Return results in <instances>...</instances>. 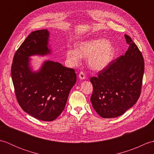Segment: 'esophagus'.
I'll list each match as a JSON object with an SVG mask.
<instances>
[{
    "label": "esophagus",
    "mask_w": 154,
    "mask_h": 154,
    "mask_svg": "<svg viewBox=\"0 0 154 154\" xmlns=\"http://www.w3.org/2000/svg\"><path fill=\"white\" fill-rule=\"evenodd\" d=\"M79 78L81 80L85 79V75L84 72H83V71L80 72L79 74Z\"/></svg>",
    "instance_id": "esophagus-1"
}]
</instances>
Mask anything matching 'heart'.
<instances>
[{"label":"heart","instance_id":"b5f03b06","mask_svg":"<svg viewBox=\"0 0 154 154\" xmlns=\"http://www.w3.org/2000/svg\"><path fill=\"white\" fill-rule=\"evenodd\" d=\"M114 45L105 39L99 38L78 44L75 48H68L66 57L69 63L75 66L81 57H88V65L94 71H101L109 65L115 56Z\"/></svg>","mask_w":154,"mask_h":154}]
</instances>
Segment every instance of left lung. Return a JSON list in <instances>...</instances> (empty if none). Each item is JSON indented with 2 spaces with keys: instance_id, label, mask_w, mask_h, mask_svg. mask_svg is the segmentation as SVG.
I'll list each match as a JSON object with an SVG mask.
<instances>
[{
  "instance_id": "left-lung-1",
  "label": "left lung",
  "mask_w": 154,
  "mask_h": 154,
  "mask_svg": "<svg viewBox=\"0 0 154 154\" xmlns=\"http://www.w3.org/2000/svg\"><path fill=\"white\" fill-rule=\"evenodd\" d=\"M124 36L129 44L125 54L90 79L93 86L91 103L97 114L105 119L122 115L136 103L141 93L144 61L131 38Z\"/></svg>"
}]
</instances>
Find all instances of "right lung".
<instances>
[{"mask_svg":"<svg viewBox=\"0 0 154 154\" xmlns=\"http://www.w3.org/2000/svg\"><path fill=\"white\" fill-rule=\"evenodd\" d=\"M50 32H32L16 51L11 75L16 99L23 110L40 120L53 121L65 109L71 88L76 83L73 69L45 61L38 71L30 67V57L46 55Z\"/></svg>","mask_w":154,"mask_h":154,"instance_id":"add662e5","label":"right lung"}]
</instances>
